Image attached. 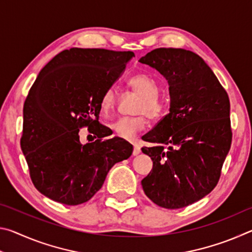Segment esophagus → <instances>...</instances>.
<instances>
[{
	"label": "esophagus",
	"instance_id": "obj_1",
	"mask_svg": "<svg viewBox=\"0 0 252 252\" xmlns=\"http://www.w3.org/2000/svg\"><path fill=\"white\" fill-rule=\"evenodd\" d=\"M140 152H141V149H140L139 146H136V144H134V147H133V156H138Z\"/></svg>",
	"mask_w": 252,
	"mask_h": 252
}]
</instances>
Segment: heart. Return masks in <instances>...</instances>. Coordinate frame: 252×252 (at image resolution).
Returning a JSON list of instances; mask_svg holds the SVG:
<instances>
[{
    "instance_id": "b5f03b06",
    "label": "heart",
    "mask_w": 252,
    "mask_h": 252,
    "mask_svg": "<svg viewBox=\"0 0 252 252\" xmlns=\"http://www.w3.org/2000/svg\"><path fill=\"white\" fill-rule=\"evenodd\" d=\"M129 87L141 96L134 109V117H122L111 125V129L119 138L132 140L139 132L143 131L148 126V117L151 120H159L167 111V103L159 95L160 85L152 76L140 73L129 80ZM118 95L114 88H108L102 93L100 108L104 114L113 112L117 106Z\"/></svg>"
}]
</instances>
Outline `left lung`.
<instances>
[{
  "instance_id": "left-lung-1",
  "label": "left lung",
  "mask_w": 252,
  "mask_h": 252,
  "mask_svg": "<svg viewBox=\"0 0 252 252\" xmlns=\"http://www.w3.org/2000/svg\"><path fill=\"white\" fill-rule=\"evenodd\" d=\"M168 80L170 112L144 135L153 168L141 181L159 207L180 209L206 197L218 183L231 147L228 93L207 63L191 51L159 48L140 59Z\"/></svg>"
}]
</instances>
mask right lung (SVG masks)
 Instances as JSON below:
<instances>
[{"instance_id": "right-lung-1", "label": "right lung", "mask_w": 252, "mask_h": 252, "mask_svg": "<svg viewBox=\"0 0 252 252\" xmlns=\"http://www.w3.org/2000/svg\"><path fill=\"white\" fill-rule=\"evenodd\" d=\"M132 57L131 51L72 48L40 71L24 102L21 148L33 185L45 197L66 206L87 202L109 170L132 155L126 140L103 139L112 132L99 122L102 93ZM82 127L94 142H80Z\"/></svg>"}]
</instances>
